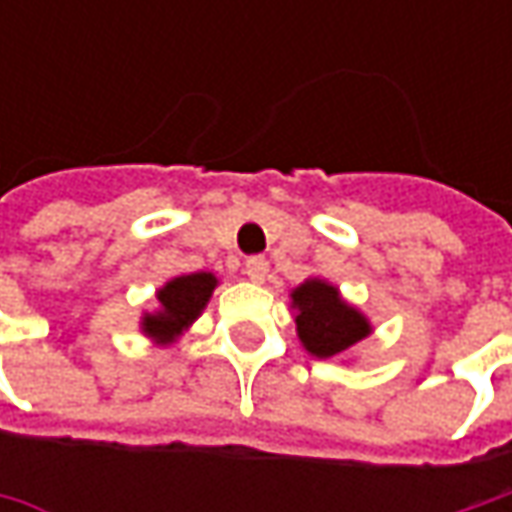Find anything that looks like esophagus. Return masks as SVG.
<instances>
[{
    "label": "esophagus",
    "mask_w": 512,
    "mask_h": 512,
    "mask_svg": "<svg viewBox=\"0 0 512 512\" xmlns=\"http://www.w3.org/2000/svg\"><path fill=\"white\" fill-rule=\"evenodd\" d=\"M245 273L250 282H256V285H262L267 279V273H270V262L262 259V256H250L245 262Z\"/></svg>",
    "instance_id": "obj_1"
}]
</instances>
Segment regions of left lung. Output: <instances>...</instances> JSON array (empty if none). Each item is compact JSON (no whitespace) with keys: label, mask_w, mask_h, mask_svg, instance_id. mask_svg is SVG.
<instances>
[{"label":"left lung","mask_w":512,"mask_h":512,"mask_svg":"<svg viewBox=\"0 0 512 512\" xmlns=\"http://www.w3.org/2000/svg\"><path fill=\"white\" fill-rule=\"evenodd\" d=\"M296 333L310 356L333 359L370 336V322L353 305H347L339 287L325 279H307L293 293Z\"/></svg>","instance_id":"1"}]
</instances>
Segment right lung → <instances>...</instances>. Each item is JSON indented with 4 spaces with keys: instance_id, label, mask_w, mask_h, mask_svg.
I'll use <instances>...</instances> for the list:
<instances>
[{
    "instance_id": "1",
    "label": "right lung",
    "mask_w": 512,
    "mask_h": 512,
    "mask_svg": "<svg viewBox=\"0 0 512 512\" xmlns=\"http://www.w3.org/2000/svg\"><path fill=\"white\" fill-rule=\"evenodd\" d=\"M216 285H219V279L205 270L170 279L168 285L159 287V293H156L159 310L142 316V333L156 344L176 342L187 327L202 316Z\"/></svg>"
}]
</instances>
